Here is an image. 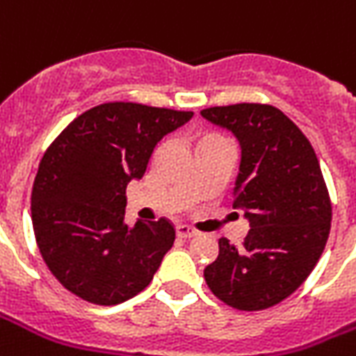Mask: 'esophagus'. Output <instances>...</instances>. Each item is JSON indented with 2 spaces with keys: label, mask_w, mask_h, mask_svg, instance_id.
<instances>
[{
  "label": "esophagus",
  "mask_w": 356,
  "mask_h": 356,
  "mask_svg": "<svg viewBox=\"0 0 356 356\" xmlns=\"http://www.w3.org/2000/svg\"><path fill=\"white\" fill-rule=\"evenodd\" d=\"M198 234V231L196 229H193V227H188V225H177V236L179 238H194Z\"/></svg>",
  "instance_id": "1"
}]
</instances>
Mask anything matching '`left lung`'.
<instances>
[{
	"label": "left lung",
	"instance_id": "8db88e82",
	"mask_svg": "<svg viewBox=\"0 0 356 356\" xmlns=\"http://www.w3.org/2000/svg\"><path fill=\"white\" fill-rule=\"evenodd\" d=\"M238 139L234 208L250 223L242 246L219 238L204 268L209 290L240 311H261L298 290L321 259L332 204L311 143L270 104L240 102L200 112Z\"/></svg>",
	"mask_w": 356,
	"mask_h": 356
}]
</instances>
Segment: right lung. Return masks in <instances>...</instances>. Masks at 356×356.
Listing matches in <instances>:
<instances>
[{"label":"right lung","mask_w":356,"mask_h":356,"mask_svg":"<svg viewBox=\"0 0 356 356\" xmlns=\"http://www.w3.org/2000/svg\"><path fill=\"white\" fill-rule=\"evenodd\" d=\"M193 112L104 102L83 112L45 150L32 186L40 254L58 282L95 305L147 288L175 242L168 219L124 223L125 188L147 171L156 145Z\"/></svg>","instance_id":"1"}]
</instances>
